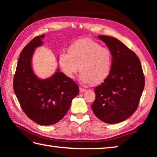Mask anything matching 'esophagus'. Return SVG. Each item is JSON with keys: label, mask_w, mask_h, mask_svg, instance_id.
I'll return each mask as SVG.
<instances>
[{"label": "esophagus", "mask_w": 157, "mask_h": 157, "mask_svg": "<svg viewBox=\"0 0 157 157\" xmlns=\"http://www.w3.org/2000/svg\"><path fill=\"white\" fill-rule=\"evenodd\" d=\"M85 91H86V89H84V88H79V92H80L81 93L84 92Z\"/></svg>", "instance_id": "1"}]
</instances>
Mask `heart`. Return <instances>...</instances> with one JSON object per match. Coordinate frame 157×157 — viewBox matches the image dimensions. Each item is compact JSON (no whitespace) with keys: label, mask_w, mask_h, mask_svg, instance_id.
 Wrapping results in <instances>:
<instances>
[{"label":"heart","mask_w":157,"mask_h":157,"mask_svg":"<svg viewBox=\"0 0 157 157\" xmlns=\"http://www.w3.org/2000/svg\"><path fill=\"white\" fill-rule=\"evenodd\" d=\"M67 52L59 54L58 63L67 78L73 79L79 67V79L84 84H100L109 75L112 66V54L109 49L92 40H78L70 45Z\"/></svg>","instance_id":"obj_1"}]
</instances>
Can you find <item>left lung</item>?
I'll return each instance as SVG.
<instances>
[{"mask_svg": "<svg viewBox=\"0 0 157 157\" xmlns=\"http://www.w3.org/2000/svg\"><path fill=\"white\" fill-rule=\"evenodd\" d=\"M112 54V66L104 82L94 88L92 105L95 115L106 123L125 121L138 109L144 88V75L134 52L115 38L98 36Z\"/></svg>", "mask_w": 157, "mask_h": 157, "instance_id": "left-lung-1", "label": "left lung"}]
</instances>
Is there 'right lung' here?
<instances>
[{
  "label": "right lung",
  "instance_id": "add662e5",
  "mask_svg": "<svg viewBox=\"0 0 157 157\" xmlns=\"http://www.w3.org/2000/svg\"><path fill=\"white\" fill-rule=\"evenodd\" d=\"M44 34L29 42L20 53L13 79V90L22 110L32 121L42 125L59 122L79 93V87L57 69L54 75L39 79L32 68L36 48L42 44Z\"/></svg>",
  "mask_w": 157,
  "mask_h": 157
}]
</instances>
